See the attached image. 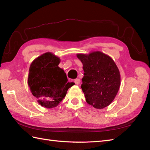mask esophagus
Wrapping results in <instances>:
<instances>
[{
  "label": "esophagus",
  "mask_w": 150,
  "mask_h": 150,
  "mask_svg": "<svg viewBox=\"0 0 150 150\" xmlns=\"http://www.w3.org/2000/svg\"><path fill=\"white\" fill-rule=\"evenodd\" d=\"M74 82H75V83L77 84V85H79V84H80V82H81V80L79 79H75V81H74Z\"/></svg>",
  "instance_id": "1"
}]
</instances>
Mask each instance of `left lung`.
<instances>
[{"label":"left lung","mask_w":150,"mask_h":150,"mask_svg":"<svg viewBox=\"0 0 150 150\" xmlns=\"http://www.w3.org/2000/svg\"><path fill=\"white\" fill-rule=\"evenodd\" d=\"M77 57L83 65L81 88L86 103L96 109L108 106L120 86V74L115 62L100 51L78 53Z\"/></svg>","instance_id":"obj_1"}]
</instances>
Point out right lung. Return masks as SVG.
Segmentation results:
<instances>
[{
  "label": "right lung",
  "mask_w": 150,
  "mask_h": 150,
  "mask_svg": "<svg viewBox=\"0 0 150 150\" xmlns=\"http://www.w3.org/2000/svg\"><path fill=\"white\" fill-rule=\"evenodd\" d=\"M59 57L51 52L38 57L31 62L28 84L37 103L46 108L57 107L74 82H68L64 69L58 66Z\"/></svg>",
  "instance_id": "add662e5"
}]
</instances>
